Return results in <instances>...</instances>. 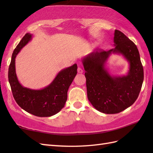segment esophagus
<instances>
[{
  "label": "esophagus",
  "instance_id": "1",
  "mask_svg": "<svg viewBox=\"0 0 153 153\" xmlns=\"http://www.w3.org/2000/svg\"><path fill=\"white\" fill-rule=\"evenodd\" d=\"M77 72H78L79 74L83 73V70L82 68H80V67H79L78 68H77Z\"/></svg>",
  "mask_w": 153,
  "mask_h": 153
}]
</instances>
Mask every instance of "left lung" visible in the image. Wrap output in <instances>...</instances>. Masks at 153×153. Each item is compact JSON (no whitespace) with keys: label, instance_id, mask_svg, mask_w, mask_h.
Instances as JSON below:
<instances>
[{"label":"left lung","instance_id":"obj_1","mask_svg":"<svg viewBox=\"0 0 153 153\" xmlns=\"http://www.w3.org/2000/svg\"><path fill=\"white\" fill-rule=\"evenodd\" d=\"M115 47L108 51H97L83 58L87 98L94 108L105 114H117L131 106L140 93L144 78L139 51L122 32L115 30ZM112 53H121L130 63L127 76H112L105 68Z\"/></svg>","mask_w":153,"mask_h":153}]
</instances>
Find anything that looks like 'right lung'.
<instances>
[{"instance_id": "right-lung-1", "label": "right lung", "mask_w": 153, "mask_h": 153, "mask_svg": "<svg viewBox=\"0 0 153 153\" xmlns=\"http://www.w3.org/2000/svg\"><path fill=\"white\" fill-rule=\"evenodd\" d=\"M31 38V34H25L13 52L8 68V81L13 97L22 109L34 116L49 117L59 112L64 106L68 90L77 74V66L75 64L61 70L53 82L42 89L34 90L23 87L16 76L15 58Z\"/></svg>"}]
</instances>
